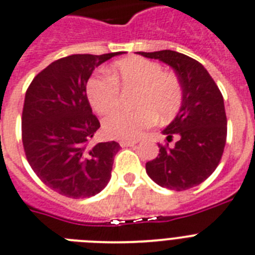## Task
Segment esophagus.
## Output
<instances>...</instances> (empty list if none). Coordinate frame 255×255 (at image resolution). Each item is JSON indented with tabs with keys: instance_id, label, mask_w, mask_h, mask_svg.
<instances>
[{
	"instance_id": "34e87169",
	"label": "esophagus",
	"mask_w": 255,
	"mask_h": 255,
	"mask_svg": "<svg viewBox=\"0 0 255 255\" xmlns=\"http://www.w3.org/2000/svg\"><path fill=\"white\" fill-rule=\"evenodd\" d=\"M119 144H121V146L126 148V146L136 145V144H137V141H136V140H121V141H119Z\"/></svg>"
}]
</instances>
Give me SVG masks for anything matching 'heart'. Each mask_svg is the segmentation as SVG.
Returning a JSON list of instances; mask_svg holds the SVG:
<instances>
[{
    "label": "heart",
    "instance_id": "1",
    "mask_svg": "<svg viewBox=\"0 0 255 255\" xmlns=\"http://www.w3.org/2000/svg\"><path fill=\"white\" fill-rule=\"evenodd\" d=\"M107 74L89 80L86 94L93 109L106 115L119 105V89L134 90L132 111H117L103 121L107 136L122 140H134L144 129L160 121H167L178 113L183 92L174 74L163 72L160 64L129 57L118 61Z\"/></svg>",
    "mask_w": 255,
    "mask_h": 255
}]
</instances>
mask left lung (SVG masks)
Masks as SVG:
<instances>
[{"mask_svg":"<svg viewBox=\"0 0 255 255\" xmlns=\"http://www.w3.org/2000/svg\"><path fill=\"white\" fill-rule=\"evenodd\" d=\"M174 69L183 98L177 117L162 131L167 141L178 136L174 148L158 144L160 153L146 162V173L157 185L182 191L200 185L217 167L227 141L224 99L207 69L183 53L163 49L137 52Z\"/></svg>","mask_w":255,"mask_h":255,"instance_id":"8db88e82","label":"left lung"}]
</instances>
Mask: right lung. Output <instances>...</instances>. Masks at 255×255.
Wrapping results in <instances>:
<instances>
[{
  "label": "right lung",
  "mask_w": 255,
  "mask_h": 255,
  "mask_svg": "<svg viewBox=\"0 0 255 255\" xmlns=\"http://www.w3.org/2000/svg\"><path fill=\"white\" fill-rule=\"evenodd\" d=\"M70 55L35 76L24 97L22 141L26 158L53 191L73 199L97 195L111 178L117 141L90 145L101 124L86 95L93 70L114 56Z\"/></svg>",
  "instance_id": "obj_1"
}]
</instances>
